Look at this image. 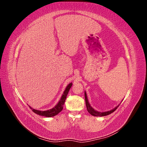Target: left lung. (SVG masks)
<instances>
[{"mask_svg": "<svg viewBox=\"0 0 147 147\" xmlns=\"http://www.w3.org/2000/svg\"><path fill=\"white\" fill-rule=\"evenodd\" d=\"M84 99H85L86 106L88 112L90 113L91 115H92V116H94V117H104V116H107V115L111 114L112 113H113L114 111L116 110L117 109L119 105V104L118 106L116 107H115L114 109L110 110L109 111H107V112H98V111L94 110L91 106L90 102H89V101L88 100V97H87V94H86V91H84Z\"/></svg>", "mask_w": 147, "mask_h": 147, "instance_id": "8db88e82", "label": "left lung"}]
</instances>
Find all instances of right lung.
Wrapping results in <instances>:
<instances>
[{"label": "right lung", "instance_id": "add662e5", "mask_svg": "<svg viewBox=\"0 0 147 147\" xmlns=\"http://www.w3.org/2000/svg\"><path fill=\"white\" fill-rule=\"evenodd\" d=\"M72 86V83H70L67 87L65 88V90L63 92V95H62L60 100H59L58 103H57L54 107L48 110H45V111H42V110H35L33 108L29 106L30 109H32V112H34L35 113H36L38 115H40V116H43V117H52L56 116V115L58 114L59 112H61L62 110L63 109V105L64 104V102L66 99V97L67 96L68 92L70 90V88Z\"/></svg>", "mask_w": 147, "mask_h": 147}]
</instances>
